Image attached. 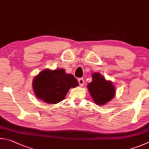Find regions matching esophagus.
<instances>
[{
	"label": "esophagus",
	"mask_w": 149,
	"mask_h": 149,
	"mask_svg": "<svg viewBox=\"0 0 149 149\" xmlns=\"http://www.w3.org/2000/svg\"><path fill=\"white\" fill-rule=\"evenodd\" d=\"M78 81H79V83L80 86H82L83 85H84V80L83 79H82V78H80V79H78Z\"/></svg>",
	"instance_id": "34e87169"
}]
</instances>
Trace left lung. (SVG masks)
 <instances>
[{
	"label": "left lung",
	"instance_id": "8db88e82",
	"mask_svg": "<svg viewBox=\"0 0 149 149\" xmlns=\"http://www.w3.org/2000/svg\"><path fill=\"white\" fill-rule=\"evenodd\" d=\"M92 81L88 85V89L92 98L98 105H102L109 102L115 95V88L110 81L99 73L92 75Z\"/></svg>",
	"mask_w": 149,
	"mask_h": 149
}]
</instances>
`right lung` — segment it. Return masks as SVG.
I'll list each match as a JSON object with an SVG mask.
<instances>
[{"label":"right lung","mask_w":149,"mask_h":149,"mask_svg":"<svg viewBox=\"0 0 149 149\" xmlns=\"http://www.w3.org/2000/svg\"><path fill=\"white\" fill-rule=\"evenodd\" d=\"M79 86L72 74L65 73L64 69H46L33 80V88L36 97L47 103L56 104L65 98L70 88Z\"/></svg>","instance_id":"add662e5"}]
</instances>
